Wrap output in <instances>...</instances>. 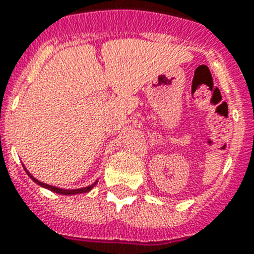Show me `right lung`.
Here are the masks:
<instances>
[{
  "label": "right lung",
  "mask_w": 254,
  "mask_h": 254,
  "mask_svg": "<svg viewBox=\"0 0 254 254\" xmlns=\"http://www.w3.org/2000/svg\"><path fill=\"white\" fill-rule=\"evenodd\" d=\"M26 170V169H25ZM26 173H27V175H30V178L33 179L37 185L42 186V187H45V189L50 190V191H53V192H57V193H62V195H77V193H83V192H88V191H91L93 187L96 186V183L97 182H95L93 185L88 186V187H84V189H76V190H64V189H58V187H54V186H50V185H46V183H42V182H39L38 179H35V178L31 175V174L26 170Z\"/></svg>",
  "instance_id": "add662e5"
}]
</instances>
